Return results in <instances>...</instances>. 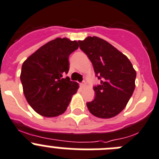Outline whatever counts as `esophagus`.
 Returning a JSON list of instances; mask_svg holds the SVG:
<instances>
[{
    "mask_svg": "<svg viewBox=\"0 0 159 159\" xmlns=\"http://www.w3.org/2000/svg\"><path fill=\"white\" fill-rule=\"evenodd\" d=\"M85 84H86V83H85V81H83V82H81V84H80V85H81V87H85Z\"/></svg>",
    "mask_w": 159,
    "mask_h": 159,
    "instance_id": "esophagus-1",
    "label": "esophagus"
}]
</instances>
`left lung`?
<instances>
[{
	"label": "left lung",
	"mask_w": 159,
	"mask_h": 159,
	"mask_svg": "<svg viewBox=\"0 0 159 159\" xmlns=\"http://www.w3.org/2000/svg\"><path fill=\"white\" fill-rule=\"evenodd\" d=\"M93 66L101 84L93 88L96 96L86 104L93 116L108 119L124 110L135 87L136 72L128 57L113 46L97 36L78 41Z\"/></svg>",
	"instance_id": "obj_1"
}]
</instances>
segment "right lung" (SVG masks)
<instances>
[{
    "mask_svg": "<svg viewBox=\"0 0 159 159\" xmlns=\"http://www.w3.org/2000/svg\"><path fill=\"white\" fill-rule=\"evenodd\" d=\"M78 48L77 41L56 38L39 48L23 63V91L30 106L39 115H62L78 91L76 81L64 78L69 71L70 55Z\"/></svg>",
    "mask_w": 159,
    "mask_h": 159,
    "instance_id": "add662e5",
    "label": "right lung"
}]
</instances>
